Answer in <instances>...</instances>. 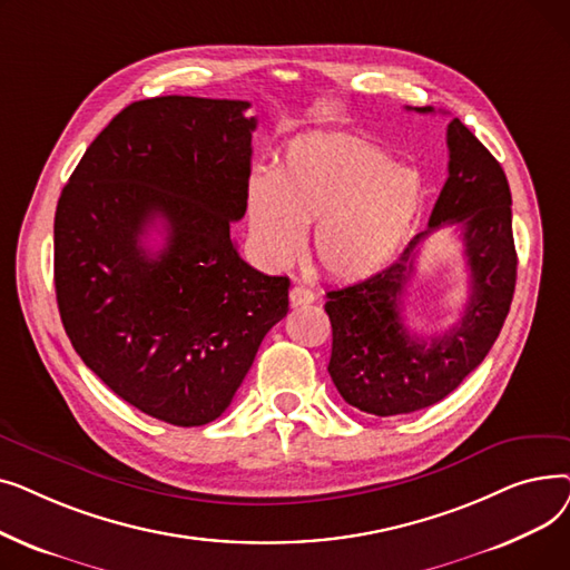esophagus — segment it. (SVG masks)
Wrapping results in <instances>:
<instances>
[{
  "instance_id": "34e87169",
  "label": "esophagus",
  "mask_w": 570,
  "mask_h": 570,
  "mask_svg": "<svg viewBox=\"0 0 570 570\" xmlns=\"http://www.w3.org/2000/svg\"><path fill=\"white\" fill-rule=\"evenodd\" d=\"M288 297H291V305L293 307H301V305H312L316 301V293L312 288L303 286V284H297V286L291 288Z\"/></svg>"
}]
</instances>
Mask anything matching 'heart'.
Wrapping results in <instances>:
<instances>
[{
    "mask_svg": "<svg viewBox=\"0 0 570 570\" xmlns=\"http://www.w3.org/2000/svg\"><path fill=\"white\" fill-rule=\"evenodd\" d=\"M423 205L415 170L355 138L309 140L291 147L273 175L249 183V230L261 254L286 263L309 249L325 275L365 279L402 249Z\"/></svg>",
    "mask_w": 570,
    "mask_h": 570,
    "instance_id": "obj_1",
    "label": "heart"
}]
</instances>
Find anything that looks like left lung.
<instances>
[{"mask_svg": "<svg viewBox=\"0 0 570 570\" xmlns=\"http://www.w3.org/2000/svg\"><path fill=\"white\" fill-rule=\"evenodd\" d=\"M415 110L434 112L432 106ZM445 140L451 161L430 228L415 235L391 267L327 293L333 325L327 372L351 406L381 417L421 411L451 395L485 361L513 303L518 254L505 173L458 117ZM441 225L461 226L472 295L459 325L428 343L411 338L401 323V293L416 245Z\"/></svg>", "mask_w": 570, "mask_h": 570, "instance_id": "8db88e82", "label": "left lung"}]
</instances>
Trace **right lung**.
I'll return each instance as SVG.
<instances>
[{"label": "right lung", "instance_id": "1", "mask_svg": "<svg viewBox=\"0 0 570 570\" xmlns=\"http://www.w3.org/2000/svg\"><path fill=\"white\" fill-rule=\"evenodd\" d=\"M249 101L157 97L127 106L87 147L55 213L65 331L110 391L157 421L219 417L269 327L288 277L239 258L252 173ZM157 220L167 243L141 237Z\"/></svg>", "mask_w": 570, "mask_h": 570}]
</instances>
